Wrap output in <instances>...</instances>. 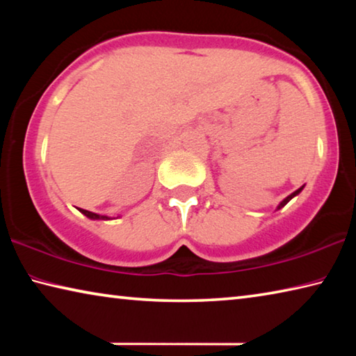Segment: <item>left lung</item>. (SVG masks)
Listing matches in <instances>:
<instances>
[{
	"mask_svg": "<svg viewBox=\"0 0 356 356\" xmlns=\"http://www.w3.org/2000/svg\"><path fill=\"white\" fill-rule=\"evenodd\" d=\"M301 190H303V186H300V188H298V190H297V191H293V193H292V195H289V196H287V197H286V200H284V201H282V202H281V204H280V206H278V209H281V207H284V206H286V204H287V202H289V201H291V200H292V197H293V196H297V195H298V193H300V191H301Z\"/></svg>",
	"mask_w": 356,
	"mask_h": 356,
	"instance_id": "1",
	"label": "left lung"
}]
</instances>
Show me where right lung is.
<instances>
[{
    "label": "right lung",
    "instance_id": "add662e5",
    "mask_svg": "<svg viewBox=\"0 0 356 356\" xmlns=\"http://www.w3.org/2000/svg\"><path fill=\"white\" fill-rule=\"evenodd\" d=\"M80 212L81 213H84L88 216V218H91V220H110L108 218V216H104V215H97V213H94V212H89V210H84V209H80Z\"/></svg>",
    "mask_w": 356,
    "mask_h": 356
}]
</instances>
